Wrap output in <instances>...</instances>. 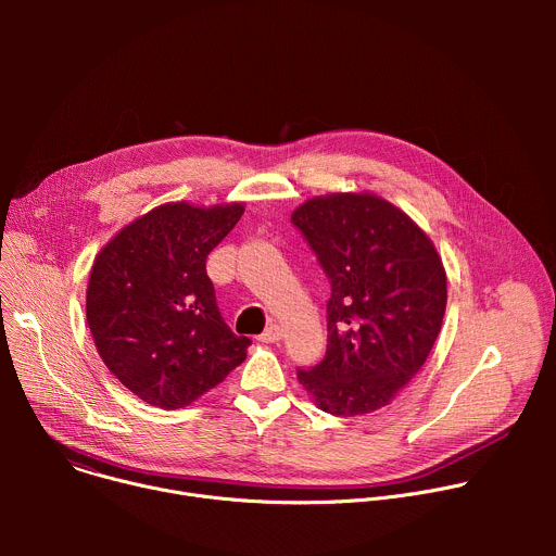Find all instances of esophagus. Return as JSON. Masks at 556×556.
<instances>
[{
	"instance_id": "34e87169",
	"label": "esophagus",
	"mask_w": 556,
	"mask_h": 556,
	"mask_svg": "<svg viewBox=\"0 0 556 556\" xmlns=\"http://www.w3.org/2000/svg\"><path fill=\"white\" fill-rule=\"evenodd\" d=\"M281 337H283V328H281L279 324H270V326L260 334V341H262V343H277V341H281Z\"/></svg>"
}]
</instances>
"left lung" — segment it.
Masks as SVG:
<instances>
[{
    "label": "left lung",
    "mask_w": 556,
    "mask_h": 556,
    "mask_svg": "<svg viewBox=\"0 0 556 556\" xmlns=\"http://www.w3.org/2000/svg\"><path fill=\"white\" fill-rule=\"evenodd\" d=\"M292 222L332 286L326 356L296 378L332 416L378 412L422 369L440 334L442 257L403 208L371 191L314 195Z\"/></svg>",
    "instance_id": "8db88e82"
}]
</instances>
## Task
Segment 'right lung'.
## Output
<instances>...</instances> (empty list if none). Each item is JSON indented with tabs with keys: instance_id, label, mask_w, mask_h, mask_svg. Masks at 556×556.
<instances>
[{
	"instance_id": "obj_1",
	"label": "right lung",
	"mask_w": 556,
	"mask_h": 556,
	"mask_svg": "<svg viewBox=\"0 0 556 556\" xmlns=\"http://www.w3.org/2000/svg\"><path fill=\"white\" fill-rule=\"evenodd\" d=\"M244 202H167L123 226L99 251L86 316L108 369L147 405L182 409L244 363L251 339L224 324L208 253Z\"/></svg>"
}]
</instances>
